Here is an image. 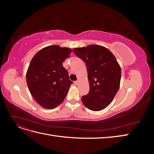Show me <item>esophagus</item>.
Here are the masks:
<instances>
[{"instance_id": "1", "label": "esophagus", "mask_w": 154, "mask_h": 154, "mask_svg": "<svg viewBox=\"0 0 154 154\" xmlns=\"http://www.w3.org/2000/svg\"><path fill=\"white\" fill-rule=\"evenodd\" d=\"M78 83H79L78 80H77V81H75V82H74V84H75L76 85H77L78 84Z\"/></svg>"}]
</instances>
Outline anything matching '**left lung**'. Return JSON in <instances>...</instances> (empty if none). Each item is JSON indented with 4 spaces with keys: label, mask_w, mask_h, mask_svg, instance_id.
<instances>
[{
    "label": "left lung",
    "mask_w": 154,
    "mask_h": 154,
    "mask_svg": "<svg viewBox=\"0 0 154 154\" xmlns=\"http://www.w3.org/2000/svg\"><path fill=\"white\" fill-rule=\"evenodd\" d=\"M72 51L87 66L90 90L82 97L83 105L93 111L106 108L120 85L122 72L117 60L108 49L99 45H89Z\"/></svg>",
    "instance_id": "obj_1"
}]
</instances>
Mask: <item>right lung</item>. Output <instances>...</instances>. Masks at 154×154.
<instances>
[{
  "label": "right lung",
  "mask_w": 154,
  "mask_h": 154,
  "mask_svg": "<svg viewBox=\"0 0 154 154\" xmlns=\"http://www.w3.org/2000/svg\"><path fill=\"white\" fill-rule=\"evenodd\" d=\"M71 52L67 48L50 45L31 60L26 74L27 86L35 101L45 109H54L62 103L73 83L62 63Z\"/></svg>",
  "instance_id": "obj_1"
}]
</instances>
